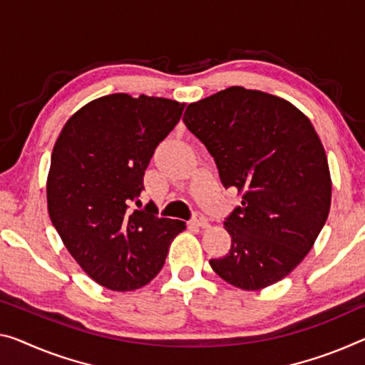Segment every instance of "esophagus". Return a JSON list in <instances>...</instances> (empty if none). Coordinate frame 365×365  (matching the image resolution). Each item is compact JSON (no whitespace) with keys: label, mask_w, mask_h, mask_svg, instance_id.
<instances>
[{"label":"esophagus","mask_w":365,"mask_h":365,"mask_svg":"<svg viewBox=\"0 0 365 365\" xmlns=\"http://www.w3.org/2000/svg\"><path fill=\"white\" fill-rule=\"evenodd\" d=\"M192 225L199 227V228H207L209 227V218L202 214V212H195L192 217Z\"/></svg>","instance_id":"1"}]
</instances>
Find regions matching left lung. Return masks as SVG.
Wrapping results in <instances>:
<instances>
[{"label":"left lung","mask_w":365,"mask_h":365,"mask_svg":"<svg viewBox=\"0 0 365 365\" xmlns=\"http://www.w3.org/2000/svg\"><path fill=\"white\" fill-rule=\"evenodd\" d=\"M214 156L225 187L243 194L225 218L230 251L210 266L225 282L261 290L304 261L331 205L328 158L308 117L282 98L232 86L182 117Z\"/></svg>","instance_id":"8db88e82"}]
</instances>
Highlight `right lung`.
Wrapping results in <instances>:
<instances>
[{"label":"right lung","instance_id":"right-lung-1","mask_svg":"<svg viewBox=\"0 0 365 365\" xmlns=\"http://www.w3.org/2000/svg\"><path fill=\"white\" fill-rule=\"evenodd\" d=\"M184 104L109 94L75 112L55 142L47 205L61 241L94 282L115 292L147 285L186 223L142 204L145 170Z\"/></svg>","mask_w":365,"mask_h":365}]
</instances>
